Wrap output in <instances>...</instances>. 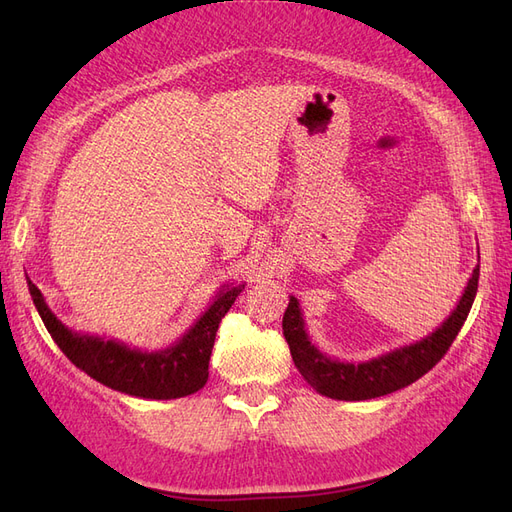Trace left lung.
Segmentation results:
<instances>
[{
  "label": "left lung",
  "instance_id": "1",
  "mask_svg": "<svg viewBox=\"0 0 512 512\" xmlns=\"http://www.w3.org/2000/svg\"><path fill=\"white\" fill-rule=\"evenodd\" d=\"M478 273L480 256L457 307L436 331L418 339L414 344L399 346L391 352L376 356V359L361 363L337 361L318 350V346L312 344V339H309L305 331V320L299 301L290 297V303L284 312L282 329L290 346L292 361L297 365L303 380L316 393L331 399L365 401L404 389V386L425 376L442 359L446 350L451 348L453 339L461 331L463 322H466L472 309L478 290Z\"/></svg>",
  "mask_w": 512,
  "mask_h": 512
}]
</instances>
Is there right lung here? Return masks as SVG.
Masks as SVG:
<instances>
[{
  "mask_svg": "<svg viewBox=\"0 0 512 512\" xmlns=\"http://www.w3.org/2000/svg\"><path fill=\"white\" fill-rule=\"evenodd\" d=\"M29 294L59 350L87 376L108 389L143 399H177L203 389L215 333L245 284H224L211 305L175 344L162 350H138L117 339L68 329L53 312L38 286L27 280Z\"/></svg>",
  "mask_w": 512,
  "mask_h": 512,
  "instance_id": "right-lung-1",
  "label": "right lung"
}]
</instances>
